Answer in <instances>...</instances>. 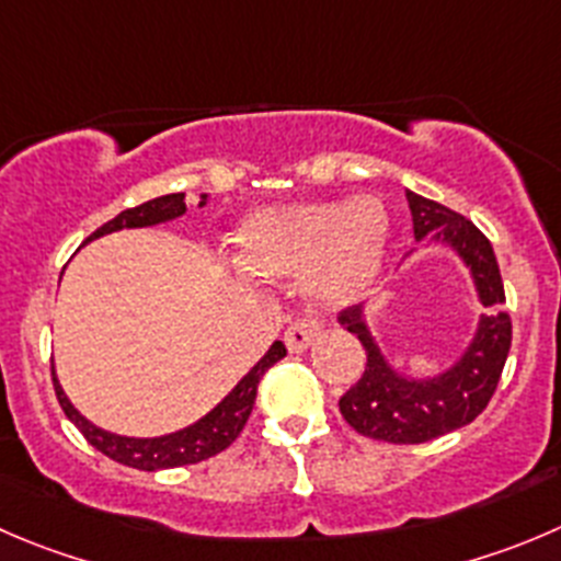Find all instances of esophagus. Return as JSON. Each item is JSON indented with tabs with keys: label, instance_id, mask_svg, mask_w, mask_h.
I'll use <instances>...</instances> for the list:
<instances>
[{
	"label": "esophagus",
	"instance_id": "34e87169",
	"mask_svg": "<svg viewBox=\"0 0 561 561\" xmlns=\"http://www.w3.org/2000/svg\"><path fill=\"white\" fill-rule=\"evenodd\" d=\"M318 334H321V327H318L316 318H298V321H293L290 327H287V332H285L287 352H290V354L307 352Z\"/></svg>",
	"mask_w": 561,
	"mask_h": 561
}]
</instances>
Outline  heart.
Here are the masks:
<instances>
[{
  "label": "heart",
  "instance_id": "1",
  "mask_svg": "<svg viewBox=\"0 0 561 561\" xmlns=\"http://www.w3.org/2000/svg\"><path fill=\"white\" fill-rule=\"evenodd\" d=\"M390 218L379 198L293 204L251 216L234 238V263L254 279L310 274L323 305H343L376 279Z\"/></svg>",
  "mask_w": 561,
  "mask_h": 561
}]
</instances>
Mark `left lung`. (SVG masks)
<instances>
[{"label": "left lung", "instance_id": "left-lung-1", "mask_svg": "<svg viewBox=\"0 0 561 561\" xmlns=\"http://www.w3.org/2000/svg\"><path fill=\"white\" fill-rule=\"evenodd\" d=\"M407 202L412 209L415 240L457 251L473 276L479 301L490 312L479 318V327L462 357L448 370L428 379H410L387 363L365 321L363 305L340 312L337 321L343 329L357 334L368 354L365 374L340 399V412L345 423L363 437L385 439L396 446L428 443L476 421L493 399L512 345L510 312H497L506 296L490 240L468 218L432 198L407 191Z\"/></svg>", "mask_w": 561, "mask_h": 561}]
</instances>
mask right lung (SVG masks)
<instances>
[{"label":"right lung","mask_w":561,"mask_h":561,"mask_svg":"<svg viewBox=\"0 0 561 561\" xmlns=\"http://www.w3.org/2000/svg\"><path fill=\"white\" fill-rule=\"evenodd\" d=\"M207 204V193H202V202L198 207ZM185 193H169V196H157L151 202L138 204V207H129L124 213L107 221L104 227H99L96 232L88 240L102 238V234L118 232V229H138V227H154V224L162 221H174L185 213ZM85 240V243H88ZM287 354L285 343L276 340L268 348L260 363L243 376V379L234 385V390L229 392L227 399L209 410L202 421L191 423V426L180 428L174 434H162V437H122V434L104 432V428L93 426L88 417H82L80 412L75 410V404L66 399L60 381H57L55 368H51V381H55L57 401H60L62 412L77 428L82 432V437L91 443L96 451H102L104 457L115 459V462L127 465V468L138 470H162V468H180V465H196L202 459L216 457L224 448H229L234 443L240 432H243L245 421H249L251 410H254L256 399V385L265 376V370L274 363H279Z\"/></svg>","instance_id":"add662e5"}]
</instances>
